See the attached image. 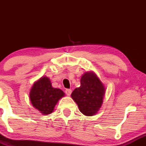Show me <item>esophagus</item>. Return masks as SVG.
Instances as JSON below:
<instances>
[{
    "instance_id": "obj_1",
    "label": "esophagus",
    "mask_w": 146,
    "mask_h": 146,
    "mask_svg": "<svg viewBox=\"0 0 146 146\" xmlns=\"http://www.w3.org/2000/svg\"><path fill=\"white\" fill-rule=\"evenodd\" d=\"M71 93H72V90L71 89H66V90H65V93H66V94L67 95H68V96H69V95H71Z\"/></svg>"
}]
</instances>
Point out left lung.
Instances as JSON below:
<instances>
[{"mask_svg": "<svg viewBox=\"0 0 146 146\" xmlns=\"http://www.w3.org/2000/svg\"><path fill=\"white\" fill-rule=\"evenodd\" d=\"M81 85L71 93L79 110L86 116H93L98 113L103 103L105 88L93 72H86L80 80Z\"/></svg>", "mask_w": 146, "mask_h": 146, "instance_id": "1", "label": "left lung"}]
</instances>
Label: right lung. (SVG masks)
I'll return each mask as SVG.
<instances>
[{"instance_id":"1","label":"right lung","mask_w":146,"mask_h":146,"mask_svg":"<svg viewBox=\"0 0 146 146\" xmlns=\"http://www.w3.org/2000/svg\"><path fill=\"white\" fill-rule=\"evenodd\" d=\"M64 93L59 88H53L47 77H42L33 84L29 93L33 106L43 115L51 114Z\"/></svg>"}]
</instances>
